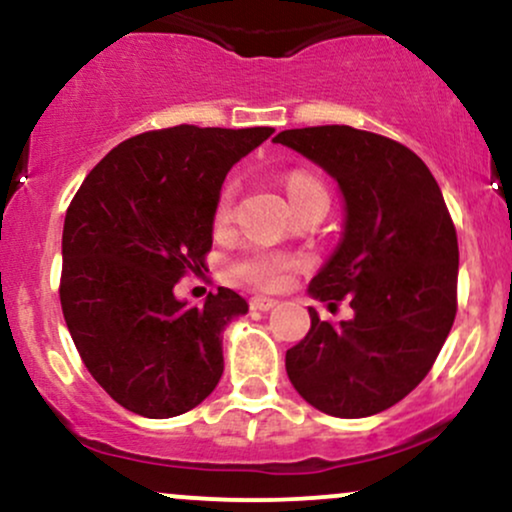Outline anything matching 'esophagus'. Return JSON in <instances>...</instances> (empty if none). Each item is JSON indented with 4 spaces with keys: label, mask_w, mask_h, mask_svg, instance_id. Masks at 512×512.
Returning a JSON list of instances; mask_svg holds the SVG:
<instances>
[{
    "label": "esophagus",
    "mask_w": 512,
    "mask_h": 512,
    "mask_svg": "<svg viewBox=\"0 0 512 512\" xmlns=\"http://www.w3.org/2000/svg\"><path fill=\"white\" fill-rule=\"evenodd\" d=\"M276 305V301L274 298H267V296H255V298H250V308L252 310H272Z\"/></svg>",
    "instance_id": "esophagus-1"
}]
</instances>
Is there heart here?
I'll list each match as a JSON object with an SVG mask.
<instances>
[{
	"instance_id": "heart-1",
	"label": "heart",
	"mask_w": 512,
	"mask_h": 512,
	"mask_svg": "<svg viewBox=\"0 0 512 512\" xmlns=\"http://www.w3.org/2000/svg\"><path fill=\"white\" fill-rule=\"evenodd\" d=\"M286 190H289L291 202H296V199L310 195V192H320L322 185L310 178V175L296 173L289 178ZM233 199H236V185L231 182V185L223 187L219 204H216V223H219V226H223V223H228V219H231ZM296 267V257L284 255V252L250 250L248 255H243L240 260L233 262V274H236L238 279H243L245 284L257 286V289H279L291 269Z\"/></svg>"
}]
</instances>
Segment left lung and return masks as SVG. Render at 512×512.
Masks as SVG:
<instances>
[{
    "mask_svg": "<svg viewBox=\"0 0 512 512\" xmlns=\"http://www.w3.org/2000/svg\"><path fill=\"white\" fill-rule=\"evenodd\" d=\"M274 142L337 180L342 240L308 291L354 308L339 325L310 308L286 373L325 414H380L426 378L455 322L460 250L443 192L414 151L380 134L325 125L286 129Z\"/></svg>",
    "mask_w": 512,
    "mask_h": 512,
    "instance_id": "1",
    "label": "left lung"
}]
</instances>
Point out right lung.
Segmentation results:
<instances>
[{"label": "right lung", "mask_w": 512, "mask_h": 512, "mask_svg": "<svg viewBox=\"0 0 512 512\" xmlns=\"http://www.w3.org/2000/svg\"><path fill=\"white\" fill-rule=\"evenodd\" d=\"M272 127L178 125L117 144L81 182L62 231L60 301L81 361L117 404L170 419L223 373V330L248 313L236 291L175 298L207 269L221 185Z\"/></svg>", "instance_id": "add662e5"}]
</instances>
